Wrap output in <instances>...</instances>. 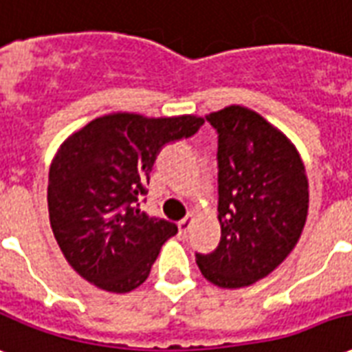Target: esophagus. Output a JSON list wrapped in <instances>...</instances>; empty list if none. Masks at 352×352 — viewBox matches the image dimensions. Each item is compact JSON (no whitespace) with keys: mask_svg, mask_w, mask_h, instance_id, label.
Listing matches in <instances>:
<instances>
[{"mask_svg":"<svg viewBox=\"0 0 352 352\" xmlns=\"http://www.w3.org/2000/svg\"><path fill=\"white\" fill-rule=\"evenodd\" d=\"M190 228H192V216H186V218H183V220L179 222V233L183 236L188 235Z\"/></svg>","mask_w":352,"mask_h":352,"instance_id":"34e87169","label":"esophagus"}]
</instances>
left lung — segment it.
Here are the masks:
<instances>
[{
	"mask_svg": "<svg viewBox=\"0 0 352 352\" xmlns=\"http://www.w3.org/2000/svg\"><path fill=\"white\" fill-rule=\"evenodd\" d=\"M218 134L220 244L196 254L223 289L252 285L291 254L308 216V179L295 145L259 113L228 106L205 117Z\"/></svg>",
	"mask_w": 352,
	"mask_h": 352,
	"instance_id": "1",
	"label": "left lung"
}]
</instances>
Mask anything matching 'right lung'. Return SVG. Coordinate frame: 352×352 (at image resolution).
<instances>
[{"mask_svg": "<svg viewBox=\"0 0 352 352\" xmlns=\"http://www.w3.org/2000/svg\"><path fill=\"white\" fill-rule=\"evenodd\" d=\"M201 117L102 116L59 147L48 177L50 226L78 274L110 293L140 287L175 223L140 209L164 145L196 134Z\"/></svg>", "mask_w": 352, "mask_h": 352, "instance_id": "obj_1", "label": "right lung"}]
</instances>
